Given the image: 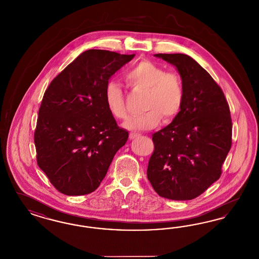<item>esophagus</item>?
<instances>
[{"instance_id":"obj_1","label":"esophagus","mask_w":259,"mask_h":259,"mask_svg":"<svg viewBox=\"0 0 259 259\" xmlns=\"http://www.w3.org/2000/svg\"><path fill=\"white\" fill-rule=\"evenodd\" d=\"M141 136V134H139V133H135V132H131L130 135H129V138L131 139V140H134V139H137V138H139Z\"/></svg>"}]
</instances>
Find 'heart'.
Here are the masks:
<instances>
[{"label": "heart", "instance_id": "obj_1", "mask_svg": "<svg viewBox=\"0 0 259 259\" xmlns=\"http://www.w3.org/2000/svg\"><path fill=\"white\" fill-rule=\"evenodd\" d=\"M127 83L136 92H147L145 113L132 116L125 127L130 130H147L160 123L162 117L172 120L180 113L184 102V85L179 74L166 72L154 62L143 61L131 68L125 76ZM105 99L112 115L126 119L128 112L124 94L119 83L111 81L105 89Z\"/></svg>", "mask_w": 259, "mask_h": 259}]
</instances>
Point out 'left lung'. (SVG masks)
I'll return each mask as SVG.
<instances>
[{"instance_id": "left-lung-1", "label": "left lung", "mask_w": 259, "mask_h": 259, "mask_svg": "<svg viewBox=\"0 0 259 259\" xmlns=\"http://www.w3.org/2000/svg\"><path fill=\"white\" fill-rule=\"evenodd\" d=\"M175 65L184 85V102L172 122L152 135L154 151L147 178L160 197L189 200L222 175L231 147L228 101L211 75L185 54H156Z\"/></svg>"}]
</instances>
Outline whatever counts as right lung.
Returning a JSON list of instances; mask_svg holds the SVG:
<instances>
[{
  "label": "right lung",
  "mask_w": 259,
  "mask_h": 259,
  "mask_svg": "<svg viewBox=\"0 0 259 259\" xmlns=\"http://www.w3.org/2000/svg\"><path fill=\"white\" fill-rule=\"evenodd\" d=\"M134 57L84 51L45 91L34 131L36 161L62 194L93 193L127 142L128 132L117 126L107 107L105 89Z\"/></svg>",
  "instance_id": "right-lung-1"
}]
</instances>
